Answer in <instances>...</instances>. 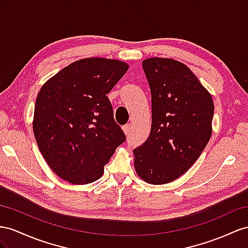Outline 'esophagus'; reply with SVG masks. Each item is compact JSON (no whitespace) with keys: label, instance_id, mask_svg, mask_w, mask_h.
Instances as JSON below:
<instances>
[{"label":"esophagus","instance_id":"34e87169","mask_svg":"<svg viewBox=\"0 0 248 248\" xmlns=\"http://www.w3.org/2000/svg\"><path fill=\"white\" fill-rule=\"evenodd\" d=\"M130 129H131V125H130L129 124H124V125L123 126V130H124V134H125V135H128V134H129Z\"/></svg>","mask_w":248,"mask_h":248}]
</instances>
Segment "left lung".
I'll use <instances>...</instances> for the list:
<instances>
[{"label":"left lung","instance_id":"1","mask_svg":"<svg viewBox=\"0 0 248 248\" xmlns=\"http://www.w3.org/2000/svg\"><path fill=\"white\" fill-rule=\"evenodd\" d=\"M152 95L149 138L134 149L137 175L151 185H166L193 166L212 136V95L178 61L142 62Z\"/></svg>","mask_w":248,"mask_h":248}]
</instances>
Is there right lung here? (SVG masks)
<instances>
[{
  "instance_id": "obj_1",
  "label": "right lung",
  "mask_w": 248,
  "mask_h": 248,
  "mask_svg": "<svg viewBox=\"0 0 248 248\" xmlns=\"http://www.w3.org/2000/svg\"><path fill=\"white\" fill-rule=\"evenodd\" d=\"M129 65L90 58L76 61L46 81L37 94L33 133L53 172L73 185L99 179L125 135L107 94Z\"/></svg>"
}]
</instances>
